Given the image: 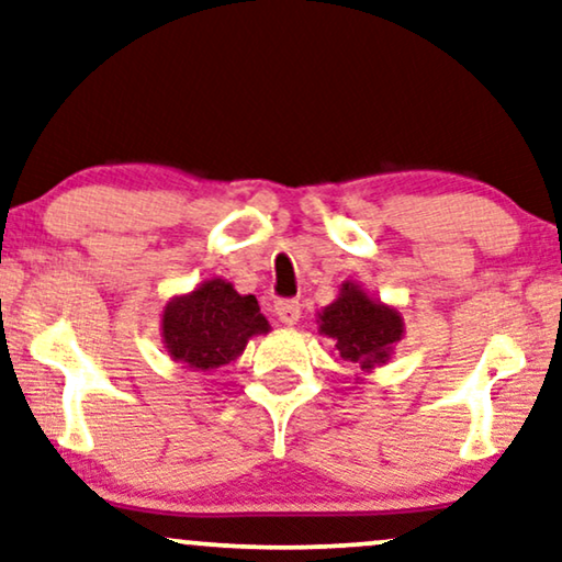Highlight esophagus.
<instances>
[{
    "instance_id": "34e87169",
    "label": "esophagus",
    "mask_w": 562,
    "mask_h": 562,
    "mask_svg": "<svg viewBox=\"0 0 562 562\" xmlns=\"http://www.w3.org/2000/svg\"><path fill=\"white\" fill-rule=\"evenodd\" d=\"M274 316L280 318L282 326H295L297 318H301V303L293 301V297H282V301L274 303Z\"/></svg>"
}]
</instances>
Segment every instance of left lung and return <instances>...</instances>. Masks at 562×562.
Returning a JSON list of instances; mask_svg holds the SVG:
<instances>
[{"label": "left lung", "mask_w": 562, "mask_h": 562, "mask_svg": "<svg viewBox=\"0 0 562 562\" xmlns=\"http://www.w3.org/2000/svg\"><path fill=\"white\" fill-rule=\"evenodd\" d=\"M318 328L336 341L344 362L364 372L385 364L403 339L401 313L370 297L355 282H344L339 297L318 313Z\"/></svg>", "instance_id": "8db88e82"}]
</instances>
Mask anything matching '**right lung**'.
Here are the masks:
<instances>
[{"instance_id":"add662e5","label":"right lung","mask_w":562,"mask_h":562,"mask_svg":"<svg viewBox=\"0 0 562 562\" xmlns=\"http://www.w3.org/2000/svg\"><path fill=\"white\" fill-rule=\"evenodd\" d=\"M269 324L254 295H238L221 277L200 282L192 293L177 295L161 313L167 355L190 370L211 372L241 357L251 336Z\"/></svg>"}]
</instances>
